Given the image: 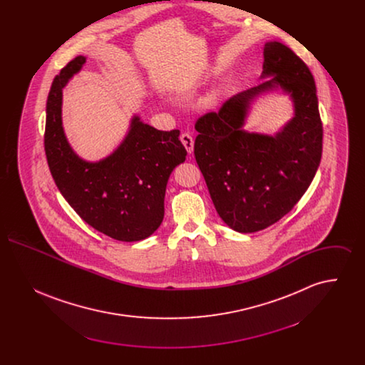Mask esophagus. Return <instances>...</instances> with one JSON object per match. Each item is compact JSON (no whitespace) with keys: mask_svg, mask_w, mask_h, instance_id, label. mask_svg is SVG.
<instances>
[{"mask_svg":"<svg viewBox=\"0 0 365 365\" xmlns=\"http://www.w3.org/2000/svg\"><path fill=\"white\" fill-rule=\"evenodd\" d=\"M180 140H182L183 146L186 148L187 153L191 155V153H192V150H194V139H192V137H191L190 134H187V133H183V134L180 135Z\"/></svg>","mask_w":365,"mask_h":365,"instance_id":"34e87169","label":"esophagus"}]
</instances>
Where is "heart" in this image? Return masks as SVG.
<instances>
[{
    "label": "heart",
    "instance_id": "obj_1",
    "mask_svg": "<svg viewBox=\"0 0 365 365\" xmlns=\"http://www.w3.org/2000/svg\"><path fill=\"white\" fill-rule=\"evenodd\" d=\"M219 100H220V90L217 87H215V88L209 90L208 93L200 100L198 108L204 109V110L212 109V108H215L217 105Z\"/></svg>",
    "mask_w": 365,
    "mask_h": 365
}]
</instances>
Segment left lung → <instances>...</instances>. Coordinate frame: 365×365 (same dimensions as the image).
<instances>
[{
    "label": "left lung",
    "instance_id": "8db88e82",
    "mask_svg": "<svg viewBox=\"0 0 365 365\" xmlns=\"http://www.w3.org/2000/svg\"><path fill=\"white\" fill-rule=\"evenodd\" d=\"M260 81L195 123L194 156L213 205L227 226L245 234L292 210L308 190L323 148L316 86L305 63L286 45L268 41ZM268 93L286 95L294 118L274 135L245 130L252 105Z\"/></svg>",
    "mask_w": 365,
    "mask_h": 365
}]
</instances>
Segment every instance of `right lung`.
Returning <instances> with one entry per match:
<instances>
[{"label": "right lung", "mask_w": 365, "mask_h": 365, "mask_svg": "<svg viewBox=\"0 0 365 365\" xmlns=\"http://www.w3.org/2000/svg\"><path fill=\"white\" fill-rule=\"evenodd\" d=\"M86 60L75 57L53 81L45 125L49 170L66 201L87 225L118 241H142L161 225L170 175L187 152L179 130L160 131L134 115L110 155L98 161L79 156L63 125V88Z\"/></svg>", "instance_id": "add662e5"}]
</instances>
